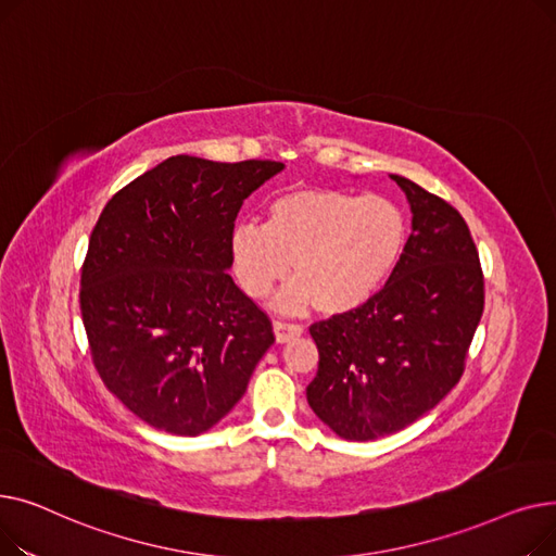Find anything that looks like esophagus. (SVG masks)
Here are the masks:
<instances>
[{"mask_svg":"<svg viewBox=\"0 0 556 556\" xmlns=\"http://www.w3.org/2000/svg\"><path fill=\"white\" fill-rule=\"evenodd\" d=\"M273 329H275V338L279 344L293 340V338H300L304 333V327L300 325H288V323H281V319H275L273 323Z\"/></svg>","mask_w":556,"mask_h":556,"instance_id":"34e87169","label":"esophagus"}]
</instances>
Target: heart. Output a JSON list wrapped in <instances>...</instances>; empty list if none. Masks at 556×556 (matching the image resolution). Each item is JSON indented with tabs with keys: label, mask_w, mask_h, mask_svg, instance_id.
<instances>
[{
	"label": "heart",
	"mask_w": 556,
	"mask_h": 556,
	"mask_svg": "<svg viewBox=\"0 0 556 556\" xmlns=\"http://www.w3.org/2000/svg\"><path fill=\"white\" fill-rule=\"evenodd\" d=\"M407 233L405 212L386 195L298 187L268 202L263 227L241 223L231 229L229 256L250 298H266L293 261L295 279L275 298V306L342 315L388 283Z\"/></svg>",
	"instance_id": "obj_1"
}]
</instances>
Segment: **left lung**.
<instances>
[{"label":"left lung","instance_id":"8db88e82","mask_svg":"<svg viewBox=\"0 0 556 556\" xmlns=\"http://www.w3.org/2000/svg\"><path fill=\"white\" fill-rule=\"evenodd\" d=\"M390 178L413 212L401 263L369 302L311 327L319 363L308 405L352 442L403 430L457 386L484 308L480 256L459 212Z\"/></svg>","mask_w":556,"mask_h":556}]
</instances>
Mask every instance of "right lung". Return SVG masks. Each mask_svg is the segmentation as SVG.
Masks as SVG:
<instances>
[{"label":"right lung","mask_w":556,"mask_h":556,"mask_svg":"<svg viewBox=\"0 0 556 556\" xmlns=\"http://www.w3.org/2000/svg\"><path fill=\"white\" fill-rule=\"evenodd\" d=\"M281 162L175 155L114 193L90 237L80 315L105 388L149 426L214 428L248 390L273 325L227 275L243 200Z\"/></svg>","instance_id":"obj_1"}]
</instances>
